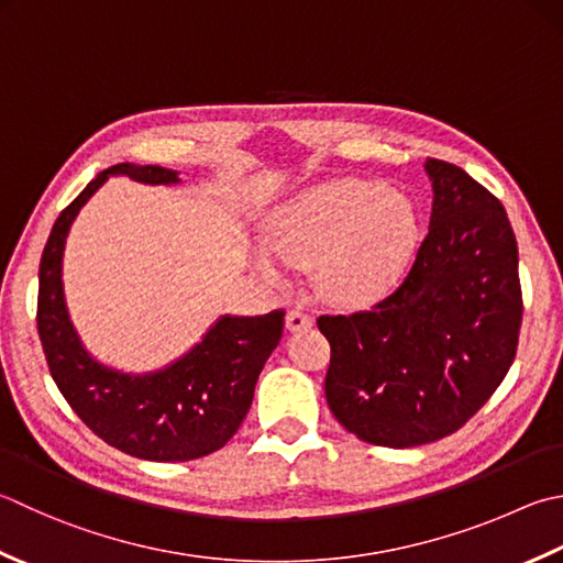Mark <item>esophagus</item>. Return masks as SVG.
Wrapping results in <instances>:
<instances>
[{
    "label": "esophagus",
    "instance_id": "34e87169",
    "mask_svg": "<svg viewBox=\"0 0 563 563\" xmlns=\"http://www.w3.org/2000/svg\"><path fill=\"white\" fill-rule=\"evenodd\" d=\"M313 325V318L309 313H303L301 309H291L286 313V328H289L291 333H301V331H309Z\"/></svg>",
    "mask_w": 563,
    "mask_h": 563
}]
</instances>
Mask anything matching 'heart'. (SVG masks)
<instances>
[{"instance_id": "1", "label": "heart", "mask_w": 563, "mask_h": 563, "mask_svg": "<svg viewBox=\"0 0 563 563\" xmlns=\"http://www.w3.org/2000/svg\"><path fill=\"white\" fill-rule=\"evenodd\" d=\"M267 240L254 242L252 264L284 277L286 262L309 267L328 299L373 306L407 277L421 242L417 206L399 190L367 178H328L306 186L272 210Z\"/></svg>"}]
</instances>
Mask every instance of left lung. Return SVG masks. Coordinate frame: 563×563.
Listing matches in <instances>:
<instances>
[{"mask_svg": "<svg viewBox=\"0 0 563 563\" xmlns=\"http://www.w3.org/2000/svg\"><path fill=\"white\" fill-rule=\"evenodd\" d=\"M423 172L431 222L407 279L373 311L318 318L331 343L328 407L387 449L459 431L505 379L522 321L503 203L459 166L427 158Z\"/></svg>", "mask_w": 563, "mask_h": 563, "instance_id": "obj_1", "label": "left lung"}]
</instances>
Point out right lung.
<instances>
[{"instance_id":"right-lung-1","label":"right lung","mask_w":563,"mask_h":563,"mask_svg":"<svg viewBox=\"0 0 563 563\" xmlns=\"http://www.w3.org/2000/svg\"><path fill=\"white\" fill-rule=\"evenodd\" d=\"M110 176L181 184L172 168L126 162L95 176L63 210L38 267L41 345L60 395L104 443L144 461H194L225 446L247 417L262 367L279 345L284 311L222 313L194 347L150 373H126L95 357L70 321L63 252L73 220Z\"/></svg>"}]
</instances>
